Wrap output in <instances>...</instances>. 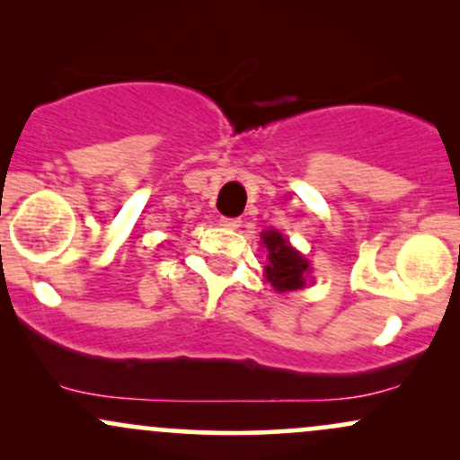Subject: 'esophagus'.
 Listing matches in <instances>:
<instances>
[{"instance_id": "obj_1", "label": "esophagus", "mask_w": 460, "mask_h": 460, "mask_svg": "<svg viewBox=\"0 0 460 460\" xmlns=\"http://www.w3.org/2000/svg\"><path fill=\"white\" fill-rule=\"evenodd\" d=\"M220 225L225 226V229H237V226L242 225L240 218H220Z\"/></svg>"}]
</instances>
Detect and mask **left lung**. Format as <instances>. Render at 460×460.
<instances>
[{"label":"left lung","mask_w":460,"mask_h":460,"mask_svg":"<svg viewBox=\"0 0 460 460\" xmlns=\"http://www.w3.org/2000/svg\"><path fill=\"white\" fill-rule=\"evenodd\" d=\"M263 244L268 248L266 279L277 292H292L305 285V272L309 270V263L289 246V242L279 231H266L261 234Z\"/></svg>","instance_id":"1"}]
</instances>
